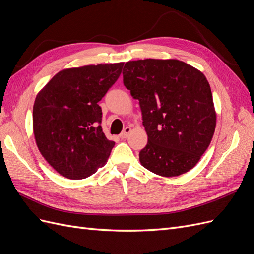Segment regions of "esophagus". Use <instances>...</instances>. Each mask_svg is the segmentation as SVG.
I'll list each match as a JSON object with an SVG mask.
<instances>
[{"mask_svg":"<svg viewBox=\"0 0 254 254\" xmlns=\"http://www.w3.org/2000/svg\"><path fill=\"white\" fill-rule=\"evenodd\" d=\"M130 132H131V128L126 127L124 130H123L122 133L120 134V137H121V139H126V137H128Z\"/></svg>","mask_w":254,"mask_h":254,"instance_id":"esophagus-1","label":"esophagus"}]
</instances>
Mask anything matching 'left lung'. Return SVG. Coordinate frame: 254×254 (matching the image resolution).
Returning a JSON list of instances; mask_svg holds the SVG:
<instances>
[{"label": "left lung", "instance_id": "left-lung-1", "mask_svg": "<svg viewBox=\"0 0 254 254\" xmlns=\"http://www.w3.org/2000/svg\"><path fill=\"white\" fill-rule=\"evenodd\" d=\"M124 86L139 101L148 136L140 162L163 177L191 170L209 147L216 126L205 76L177 59L128 61Z\"/></svg>", "mask_w": 254, "mask_h": 254}]
</instances>
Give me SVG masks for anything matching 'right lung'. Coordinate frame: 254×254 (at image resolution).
Instances as JSON below:
<instances>
[{
    "label": "right lung",
    "instance_id": "add662e5",
    "mask_svg": "<svg viewBox=\"0 0 254 254\" xmlns=\"http://www.w3.org/2000/svg\"><path fill=\"white\" fill-rule=\"evenodd\" d=\"M123 65L65 68L38 93L33 109L36 143L48 163L65 178H87L108 160L115 143L103 132L98 102L118 80Z\"/></svg>",
    "mask_w": 254,
    "mask_h": 254
}]
</instances>
